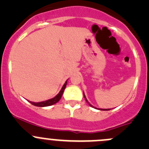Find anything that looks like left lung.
<instances>
[{"instance_id":"8db88e82","label":"left lung","mask_w":149,"mask_h":149,"mask_svg":"<svg viewBox=\"0 0 149 149\" xmlns=\"http://www.w3.org/2000/svg\"><path fill=\"white\" fill-rule=\"evenodd\" d=\"M84 98H85V100H86V102H88V101H87V100H86V97H85V95H84ZM88 104H89L90 106L92 107H93L92 105L90 104L89 103H88ZM94 108H95V107H94ZM110 109H100V110H110Z\"/></svg>"}]
</instances>
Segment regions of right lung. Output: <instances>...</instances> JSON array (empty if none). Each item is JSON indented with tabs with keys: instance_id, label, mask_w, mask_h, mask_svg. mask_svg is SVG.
I'll list each match as a JSON object with an SVG mask.
<instances>
[{
	"instance_id": "right-lung-1",
	"label": "right lung",
	"mask_w": 149,
	"mask_h": 149,
	"mask_svg": "<svg viewBox=\"0 0 149 149\" xmlns=\"http://www.w3.org/2000/svg\"><path fill=\"white\" fill-rule=\"evenodd\" d=\"M66 84H67V81H66L65 83L64 84V85L63 86L61 91H60V92L58 94V95L55 96L54 98L50 99V100H47V101H45V102H30V101H29V102L31 104L34 105V106H37V107H42L51 106V105L57 103L58 102L60 101V100H61V97H62L63 94L64 90H65V88L66 87Z\"/></svg>"
}]
</instances>
